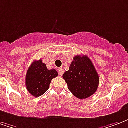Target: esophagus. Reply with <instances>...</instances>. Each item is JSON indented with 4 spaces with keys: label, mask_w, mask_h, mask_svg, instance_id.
Here are the masks:
<instances>
[{
    "label": "esophagus",
    "mask_w": 128,
    "mask_h": 128,
    "mask_svg": "<svg viewBox=\"0 0 128 128\" xmlns=\"http://www.w3.org/2000/svg\"><path fill=\"white\" fill-rule=\"evenodd\" d=\"M58 73H59L60 75H62L63 73H64V69L62 68H59L58 69Z\"/></svg>",
    "instance_id": "34e87169"
}]
</instances>
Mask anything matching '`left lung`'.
Masks as SVG:
<instances>
[{
    "label": "left lung",
    "mask_w": 128,
    "mask_h": 128,
    "mask_svg": "<svg viewBox=\"0 0 128 128\" xmlns=\"http://www.w3.org/2000/svg\"><path fill=\"white\" fill-rule=\"evenodd\" d=\"M62 76L69 90L79 99L90 97L98 89L99 76L93 63L86 56L74 57L69 70Z\"/></svg>",
    "instance_id": "8db88e82"
}]
</instances>
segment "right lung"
<instances>
[{
    "instance_id": "obj_1",
    "label": "right lung",
    "mask_w": 128,
    "mask_h": 128,
    "mask_svg": "<svg viewBox=\"0 0 128 128\" xmlns=\"http://www.w3.org/2000/svg\"><path fill=\"white\" fill-rule=\"evenodd\" d=\"M58 75L55 69H47L42 60L34 61L28 68L26 76V86L34 97L42 95L49 89L52 78Z\"/></svg>"
}]
</instances>
